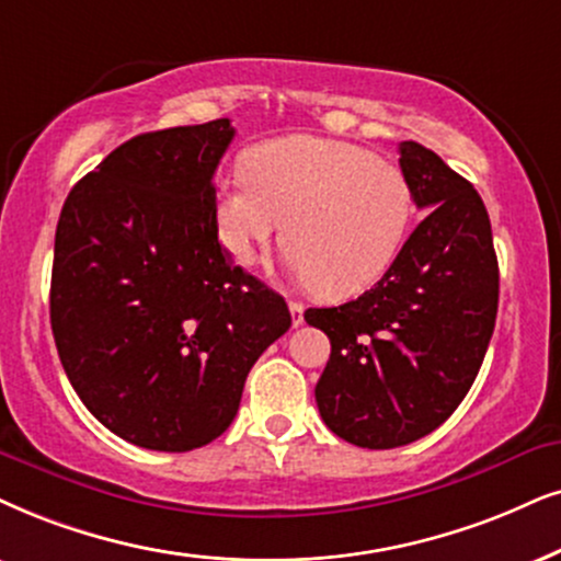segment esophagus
<instances>
[{"label":"esophagus","instance_id":"esophagus-1","mask_svg":"<svg viewBox=\"0 0 561 561\" xmlns=\"http://www.w3.org/2000/svg\"><path fill=\"white\" fill-rule=\"evenodd\" d=\"M289 313H293V325H302V313H305V308H302V302H297V300H289Z\"/></svg>","mask_w":561,"mask_h":561}]
</instances>
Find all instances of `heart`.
<instances>
[{"label":"heart","mask_w":561,"mask_h":561,"mask_svg":"<svg viewBox=\"0 0 561 561\" xmlns=\"http://www.w3.org/2000/svg\"><path fill=\"white\" fill-rule=\"evenodd\" d=\"M215 209L219 240L238 264L251 266L261 248L285 238L297 279L342 300L393 266L411 194L401 170L365 147L297 134L248 154L245 179L217 183Z\"/></svg>","instance_id":"heart-1"}]
</instances>
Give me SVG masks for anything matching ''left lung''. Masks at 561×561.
Returning a JSON list of instances; mask_svg holds the SVG:
<instances>
[{
  "mask_svg": "<svg viewBox=\"0 0 561 561\" xmlns=\"http://www.w3.org/2000/svg\"><path fill=\"white\" fill-rule=\"evenodd\" d=\"M399 154L411 198L432 211L373 289L339 308L305 310L331 339L316 386L325 427L370 450L414 443L458 409L484 363L500 300L477 188L416 141H401Z\"/></svg>",
  "mask_w": 561,
  "mask_h": 561,
  "instance_id": "left-lung-1",
  "label": "left lung"
}]
</instances>
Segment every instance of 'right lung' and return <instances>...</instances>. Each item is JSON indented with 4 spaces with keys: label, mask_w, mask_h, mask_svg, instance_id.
<instances>
[{
    "label": "right lung",
    "mask_w": 561,
    "mask_h": 561,
    "mask_svg": "<svg viewBox=\"0 0 561 561\" xmlns=\"http://www.w3.org/2000/svg\"><path fill=\"white\" fill-rule=\"evenodd\" d=\"M230 118L139 134L69 191L51 331L69 382L113 435L186 453L236 420L251 367L293 325L285 297L217 240Z\"/></svg>",
    "instance_id": "right-lung-1"
}]
</instances>
